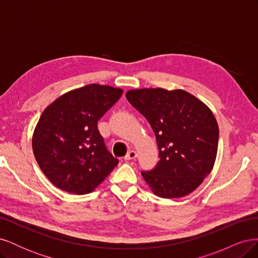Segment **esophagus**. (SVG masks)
<instances>
[{
	"mask_svg": "<svg viewBox=\"0 0 258 258\" xmlns=\"http://www.w3.org/2000/svg\"><path fill=\"white\" fill-rule=\"evenodd\" d=\"M137 152L136 151H130V152H128V154L124 156V160H132V159H136L137 158Z\"/></svg>",
	"mask_w": 258,
	"mask_h": 258,
	"instance_id": "34e87169",
	"label": "esophagus"
}]
</instances>
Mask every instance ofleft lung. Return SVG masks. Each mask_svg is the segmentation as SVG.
<instances>
[{
	"label": "left lung",
	"instance_id": "8db88e82",
	"mask_svg": "<svg viewBox=\"0 0 258 258\" xmlns=\"http://www.w3.org/2000/svg\"><path fill=\"white\" fill-rule=\"evenodd\" d=\"M156 136L159 161L141 174L156 196L181 198L194 191L213 169L218 126L210 107L183 89L142 88L127 91Z\"/></svg>",
	"mask_w": 258,
	"mask_h": 258
}]
</instances>
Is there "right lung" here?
<instances>
[{
	"instance_id": "add662e5",
	"label": "right lung",
	"mask_w": 258,
	"mask_h": 258,
	"mask_svg": "<svg viewBox=\"0 0 258 258\" xmlns=\"http://www.w3.org/2000/svg\"><path fill=\"white\" fill-rule=\"evenodd\" d=\"M122 92L90 84L63 93L42 113L32 136L33 154L43 173L59 189L89 194L118 165L106 150L98 120Z\"/></svg>"
}]
</instances>
